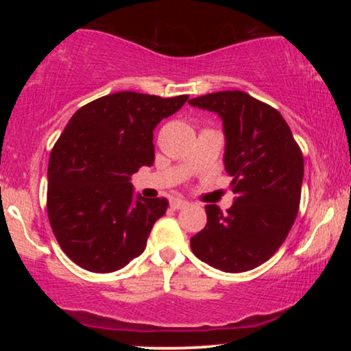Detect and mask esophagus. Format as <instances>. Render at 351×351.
<instances>
[{"label":"esophagus","instance_id":"obj_1","mask_svg":"<svg viewBox=\"0 0 351 351\" xmlns=\"http://www.w3.org/2000/svg\"><path fill=\"white\" fill-rule=\"evenodd\" d=\"M188 201L186 199H181V198H173L171 201H170V206L173 208V209H183V208H186L188 206Z\"/></svg>","mask_w":351,"mask_h":351}]
</instances>
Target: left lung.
<instances>
[{"mask_svg":"<svg viewBox=\"0 0 351 351\" xmlns=\"http://www.w3.org/2000/svg\"><path fill=\"white\" fill-rule=\"evenodd\" d=\"M223 120L224 170L236 198L226 213L208 204V223L189 241L198 259L223 272L257 267L280 247L299 213L304 156L276 108L241 90L188 100Z\"/></svg>","mask_w":351,"mask_h":351,"instance_id":"left-lung-1","label":"left lung"}]
</instances>
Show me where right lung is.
<instances>
[{
    "instance_id": "obj_1",
    "label": "right lung",
    "mask_w": 351,
    "mask_h": 351,
    "mask_svg": "<svg viewBox=\"0 0 351 351\" xmlns=\"http://www.w3.org/2000/svg\"><path fill=\"white\" fill-rule=\"evenodd\" d=\"M188 95L117 92L80 107L52 148L47 216L71 261L90 272L122 269L147 247L168 201L135 193L132 175L155 160L153 130Z\"/></svg>"
}]
</instances>
